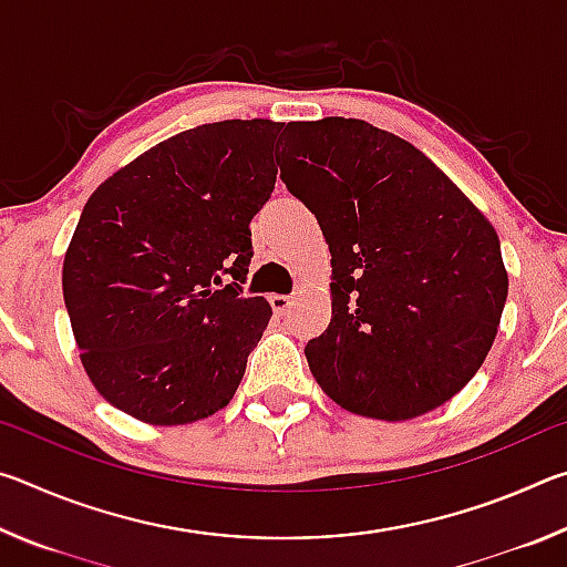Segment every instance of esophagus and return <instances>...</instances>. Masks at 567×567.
Returning <instances> with one entry per match:
<instances>
[{"label":"esophagus","instance_id":"1","mask_svg":"<svg viewBox=\"0 0 567 567\" xmlns=\"http://www.w3.org/2000/svg\"><path fill=\"white\" fill-rule=\"evenodd\" d=\"M292 302H295L292 295H270V305L277 315H285L287 310H290Z\"/></svg>","mask_w":567,"mask_h":567}]
</instances>
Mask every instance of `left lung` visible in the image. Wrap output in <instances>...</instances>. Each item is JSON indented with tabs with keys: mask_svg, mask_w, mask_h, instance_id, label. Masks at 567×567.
Instances as JSON below:
<instances>
[{
	"mask_svg": "<svg viewBox=\"0 0 567 567\" xmlns=\"http://www.w3.org/2000/svg\"><path fill=\"white\" fill-rule=\"evenodd\" d=\"M280 177L332 255V320L305 354L340 408L412 420L455 398L501 328V239L443 169L362 120L290 122Z\"/></svg>",
	"mask_w": 567,
	"mask_h": 567,
	"instance_id": "left-lung-1",
	"label": "left lung"
}]
</instances>
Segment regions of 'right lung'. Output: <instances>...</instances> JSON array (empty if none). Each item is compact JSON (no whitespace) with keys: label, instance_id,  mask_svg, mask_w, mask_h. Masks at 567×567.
<instances>
[{"label":"right lung","instance_id":"obj_1","mask_svg":"<svg viewBox=\"0 0 567 567\" xmlns=\"http://www.w3.org/2000/svg\"><path fill=\"white\" fill-rule=\"evenodd\" d=\"M282 127L225 120L179 132L92 192L62 290L84 372L110 405L150 425H187L235 398L272 318L265 297H243V282Z\"/></svg>","mask_w":567,"mask_h":567}]
</instances>
